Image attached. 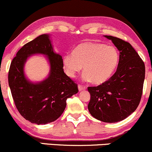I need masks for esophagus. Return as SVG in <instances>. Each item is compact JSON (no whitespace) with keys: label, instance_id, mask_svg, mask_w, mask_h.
I'll list each match as a JSON object with an SVG mask.
<instances>
[{"label":"esophagus","instance_id":"esophagus-1","mask_svg":"<svg viewBox=\"0 0 152 152\" xmlns=\"http://www.w3.org/2000/svg\"><path fill=\"white\" fill-rule=\"evenodd\" d=\"M78 91H81L86 89V86H81V85H78Z\"/></svg>","mask_w":152,"mask_h":152}]
</instances>
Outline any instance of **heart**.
Masks as SVG:
<instances>
[{
  "label": "heart",
  "instance_id": "b5f03b06",
  "mask_svg": "<svg viewBox=\"0 0 152 152\" xmlns=\"http://www.w3.org/2000/svg\"><path fill=\"white\" fill-rule=\"evenodd\" d=\"M119 52L114 46L99 42H85L78 45L73 53L63 57L66 74L74 78L83 66V80L102 84L111 78L117 68Z\"/></svg>",
  "mask_w": 152,
  "mask_h": 152
}]
</instances>
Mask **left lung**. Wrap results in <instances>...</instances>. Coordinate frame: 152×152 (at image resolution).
Returning <instances> with one entry per match:
<instances>
[{"label": "left lung", "mask_w": 152, "mask_h": 152, "mask_svg": "<svg viewBox=\"0 0 152 152\" xmlns=\"http://www.w3.org/2000/svg\"><path fill=\"white\" fill-rule=\"evenodd\" d=\"M119 51V61L115 74L98 86L88 87L91 99L88 109L92 116L107 123L128 117L137 109L142 95L145 66L129 43L111 36Z\"/></svg>", "instance_id": "8db88e82"}]
</instances>
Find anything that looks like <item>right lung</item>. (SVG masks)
<instances>
[{"mask_svg":"<svg viewBox=\"0 0 152 152\" xmlns=\"http://www.w3.org/2000/svg\"><path fill=\"white\" fill-rule=\"evenodd\" d=\"M46 56L50 66L48 76L33 82L25 76L24 66L33 55ZM8 84L15 106L26 120L36 124H46L58 118L66 106V100L78 90L64 71L62 56L53 50L49 34H42L18 50L10 64Z\"/></svg>","mask_w":152,"mask_h":152,"instance_id":"right-lung-1","label":"right lung"}]
</instances>
